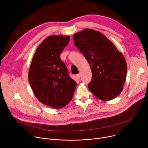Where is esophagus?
Masks as SVG:
<instances>
[{
  "label": "esophagus",
  "mask_w": 148,
  "mask_h": 148,
  "mask_svg": "<svg viewBox=\"0 0 148 148\" xmlns=\"http://www.w3.org/2000/svg\"><path fill=\"white\" fill-rule=\"evenodd\" d=\"M76 77L77 78V79H80V77H81V75L79 73V74H77L76 75Z\"/></svg>",
  "instance_id": "obj_1"
}]
</instances>
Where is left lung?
<instances>
[{
	"label": "left lung",
	"mask_w": 148,
	"mask_h": 148,
	"mask_svg": "<svg viewBox=\"0 0 148 148\" xmlns=\"http://www.w3.org/2000/svg\"><path fill=\"white\" fill-rule=\"evenodd\" d=\"M76 48L91 69L92 79L88 85L99 99L109 101L122 92L127 66L123 54L103 33L85 29L73 35Z\"/></svg>",
	"instance_id": "1"
}]
</instances>
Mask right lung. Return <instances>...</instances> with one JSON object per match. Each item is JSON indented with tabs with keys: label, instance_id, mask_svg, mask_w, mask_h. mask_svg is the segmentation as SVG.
I'll return each instance as SVG.
<instances>
[{
	"label": "right lung",
	"instance_id": "1",
	"mask_svg": "<svg viewBox=\"0 0 148 148\" xmlns=\"http://www.w3.org/2000/svg\"><path fill=\"white\" fill-rule=\"evenodd\" d=\"M70 40L68 36L47 38L38 47L29 71V81L36 97L55 109L62 108L73 96L76 82L69 76L60 54Z\"/></svg>",
	"mask_w": 148,
	"mask_h": 148
}]
</instances>
